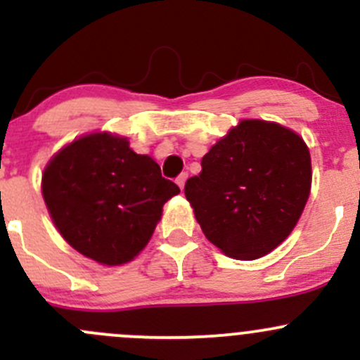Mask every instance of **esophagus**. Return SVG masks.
Segmentation results:
<instances>
[{
    "label": "esophagus",
    "mask_w": 360,
    "mask_h": 360,
    "mask_svg": "<svg viewBox=\"0 0 360 360\" xmlns=\"http://www.w3.org/2000/svg\"><path fill=\"white\" fill-rule=\"evenodd\" d=\"M186 179H188V172H183V174H179V176H177L176 183H177V186L181 188V190H183L184 184H186Z\"/></svg>",
    "instance_id": "obj_1"
}]
</instances>
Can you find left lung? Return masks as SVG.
I'll list each match as a JSON object with an SVG mask.
<instances>
[{
    "mask_svg": "<svg viewBox=\"0 0 360 360\" xmlns=\"http://www.w3.org/2000/svg\"><path fill=\"white\" fill-rule=\"evenodd\" d=\"M311 188L303 137L281 123L242 120L202 158L184 195L207 240L235 259H257L281 245Z\"/></svg>",
    "mask_w": 360,
    "mask_h": 360,
    "instance_id": "8db88e82",
    "label": "left lung"
}]
</instances>
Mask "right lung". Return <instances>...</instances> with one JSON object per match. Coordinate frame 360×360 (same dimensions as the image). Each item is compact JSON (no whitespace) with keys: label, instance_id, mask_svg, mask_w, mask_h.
Listing matches in <instances>:
<instances>
[{"label":"right lung","instance_id":"right-lung-1","mask_svg":"<svg viewBox=\"0 0 360 360\" xmlns=\"http://www.w3.org/2000/svg\"><path fill=\"white\" fill-rule=\"evenodd\" d=\"M41 193L64 240L106 266L132 261L150 242L163 203L179 193L160 165L110 132L82 136L46 163Z\"/></svg>","mask_w":360,"mask_h":360}]
</instances>
